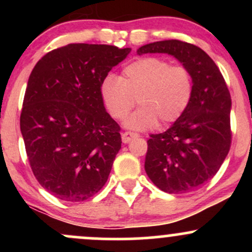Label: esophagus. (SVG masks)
Here are the masks:
<instances>
[{"mask_svg": "<svg viewBox=\"0 0 252 252\" xmlns=\"http://www.w3.org/2000/svg\"><path fill=\"white\" fill-rule=\"evenodd\" d=\"M138 137V134H136V132H131V131H126L122 134V141L123 143H128L130 142L131 140H134V138Z\"/></svg>", "mask_w": 252, "mask_h": 252, "instance_id": "34e87169", "label": "esophagus"}]
</instances>
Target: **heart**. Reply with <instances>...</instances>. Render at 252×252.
Instances as JSON below:
<instances>
[{
    "label": "heart",
    "instance_id": "b5f03b06",
    "mask_svg": "<svg viewBox=\"0 0 252 252\" xmlns=\"http://www.w3.org/2000/svg\"><path fill=\"white\" fill-rule=\"evenodd\" d=\"M194 74L184 65L147 57L128 63L118 78L108 74L100 84V96L110 116L123 121L135 106H141L126 126L146 130L176 122L189 109L194 94Z\"/></svg>",
    "mask_w": 252,
    "mask_h": 252
}]
</instances>
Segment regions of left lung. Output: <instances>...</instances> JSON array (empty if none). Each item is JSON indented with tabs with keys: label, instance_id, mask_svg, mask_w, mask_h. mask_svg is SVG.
Returning <instances> with one entry per match:
<instances>
[{
	"label": "left lung",
	"instance_id": "1",
	"mask_svg": "<svg viewBox=\"0 0 252 252\" xmlns=\"http://www.w3.org/2000/svg\"><path fill=\"white\" fill-rule=\"evenodd\" d=\"M175 57L194 74L192 102L182 116L161 134L147 141V174L153 184L170 194L200 189L217 174L231 147V96L224 77L211 58L198 46L164 40L137 50Z\"/></svg>",
	"mask_w": 252,
	"mask_h": 252
}]
</instances>
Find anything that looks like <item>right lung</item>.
<instances>
[{"label":"right lung","mask_w":252,"mask_h":252,"mask_svg":"<svg viewBox=\"0 0 252 252\" xmlns=\"http://www.w3.org/2000/svg\"><path fill=\"white\" fill-rule=\"evenodd\" d=\"M130 51L68 43L32 71L20 128L34 176L60 200H86L108 180L122 138L104 108L100 84Z\"/></svg>","instance_id":"add662e5"}]
</instances>
